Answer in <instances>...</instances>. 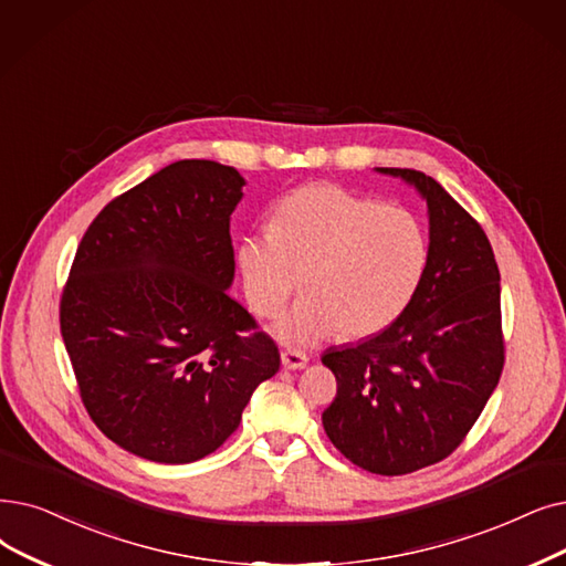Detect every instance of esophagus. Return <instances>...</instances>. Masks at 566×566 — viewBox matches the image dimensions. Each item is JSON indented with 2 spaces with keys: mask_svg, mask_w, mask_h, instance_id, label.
Here are the masks:
<instances>
[{
  "mask_svg": "<svg viewBox=\"0 0 566 566\" xmlns=\"http://www.w3.org/2000/svg\"><path fill=\"white\" fill-rule=\"evenodd\" d=\"M307 354L301 352V349H284L282 352V365L286 367V370H301V367L307 365Z\"/></svg>",
  "mask_w": 566,
  "mask_h": 566,
  "instance_id": "34e87169",
  "label": "esophagus"
}]
</instances>
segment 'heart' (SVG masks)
Wrapping results in <instances>:
<instances>
[{"mask_svg":"<svg viewBox=\"0 0 566 566\" xmlns=\"http://www.w3.org/2000/svg\"><path fill=\"white\" fill-rule=\"evenodd\" d=\"M419 217L337 185L293 189L270 210V231L242 238L238 261L256 314L273 316L301 286L305 296L275 333L293 347L367 337L411 303L428 265Z\"/></svg>","mask_w":566,"mask_h":566,"instance_id":"heart-1","label":"heart"}]
</instances>
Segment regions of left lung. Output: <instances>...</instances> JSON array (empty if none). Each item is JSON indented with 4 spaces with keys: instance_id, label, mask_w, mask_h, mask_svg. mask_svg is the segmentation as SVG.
<instances>
[{
    "instance_id": "8db88e82",
    "label": "left lung",
    "mask_w": 566,
    "mask_h": 566,
    "mask_svg": "<svg viewBox=\"0 0 566 566\" xmlns=\"http://www.w3.org/2000/svg\"><path fill=\"white\" fill-rule=\"evenodd\" d=\"M381 170L428 203V265L388 328L322 356L337 379L322 421L344 458L400 476L462 444L504 370V333L500 268L481 224L421 170Z\"/></svg>"
}]
</instances>
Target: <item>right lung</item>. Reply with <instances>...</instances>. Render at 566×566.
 <instances>
[{
  "mask_svg": "<svg viewBox=\"0 0 566 566\" xmlns=\"http://www.w3.org/2000/svg\"><path fill=\"white\" fill-rule=\"evenodd\" d=\"M233 166L182 159L119 193L85 231L60 298V331L94 426L166 464L217 451L277 344L227 289L235 254Z\"/></svg>",
  "mask_w": 566,
  "mask_h": 566,
  "instance_id": "obj_1",
  "label": "right lung"
}]
</instances>
